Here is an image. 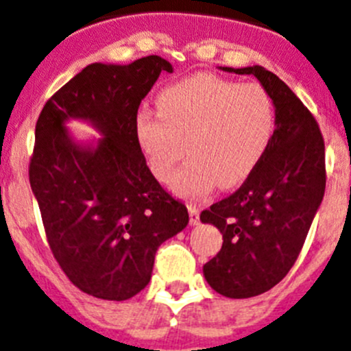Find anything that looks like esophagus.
<instances>
[{"mask_svg":"<svg viewBox=\"0 0 351 351\" xmlns=\"http://www.w3.org/2000/svg\"><path fill=\"white\" fill-rule=\"evenodd\" d=\"M186 208H189V214H190V224H197L199 223V208L197 204H186Z\"/></svg>","mask_w":351,"mask_h":351,"instance_id":"34e87169","label":"esophagus"}]
</instances>
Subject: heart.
<instances>
[{
	"mask_svg": "<svg viewBox=\"0 0 351 351\" xmlns=\"http://www.w3.org/2000/svg\"><path fill=\"white\" fill-rule=\"evenodd\" d=\"M158 106L136 114L137 143L159 181L170 179L184 152L192 156L172 181L186 197L243 183L276 134V106L259 83L199 74L167 86Z\"/></svg>",
	"mask_w": 351,
	"mask_h": 351,
	"instance_id": "b5f03b06",
	"label": "heart"
}]
</instances>
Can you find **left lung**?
<instances>
[{"mask_svg": "<svg viewBox=\"0 0 351 351\" xmlns=\"http://www.w3.org/2000/svg\"><path fill=\"white\" fill-rule=\"evenodd\" d=\"M224 72L255 75L276 106V134L265 158L226 199L201 212L223 234V246L203 266L217 293L248 299L285 279L299 257L326 189L324 139L302 101L259 64Z\"/></svg>", "mask_w": 351, "mask_h": 351, "instance_id": "8db88e82", "label": "left lung"}]
</instances>
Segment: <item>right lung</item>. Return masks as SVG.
Instances as JSON below:
<instances>
[{"label":"right lung","instance_id":"add662e5","mask_svg":"<svg viewBox=\"0 0 351 351\" xmlns=\"http://www.w3.org/2000/svg\"><path fill=\"white\" fill-rule=\"evenodd\" d=\"M172 64L147 56L92 63L47 101L36 123L30 186L54 259L74 287L125 301L147 287L159 246L189 224V210L154 178L136 137V114ZM100 132L74 142L66 121Z\"/></svg>","mask_w":351,"mask_h":351}]
</instances>
